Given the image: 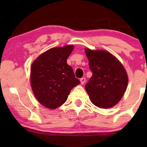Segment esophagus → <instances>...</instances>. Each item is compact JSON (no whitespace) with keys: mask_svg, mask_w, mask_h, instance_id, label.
<instances>
[{"mask_svg":"<svg viewBox=\"0 0 147 147\" xmlns=\"http://www.w3.org/2000/svg\"><path fill=\"white\" fill-rule=\"evenodd\" d=\"M80 82H81V84H84L86 82V78H84V77H82V78L80 79Z\"/></svg>","mask_w":147,"mask_h":147,"instance_id":"esophagus-1","label":"esophagus"}]
</instances>
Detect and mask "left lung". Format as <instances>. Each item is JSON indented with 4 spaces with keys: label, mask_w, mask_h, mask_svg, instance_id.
Here are the masks:
<instances>
[{
    "label": "left lung",
    "mask_w": 147,
    "mask_h": 147,
    "mask_svg": "<svg viewBox=\"0 0 147 147\" xmlns=\"http://www.w3.org/2000/svg\"><path fill=\"white\" fill-rule=\"evenodd\" d=\"M92 77L85 88L94 105L109 109L117 104L124 95L128 76L122 64L110 52L85 49Z\"/></svg>",
    "instance_id": "left-lung-1"
}]
</instances>
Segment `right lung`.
<instances>
[{
	"instance_id": "obj_1",
	"label": "right lung",
	"mask_w": 147,
	"mask_h": 147,
	"mask_svg": "<svg viewBox=\"0 0 147 147\" xmlns=\"http://www.w3.org/2000/svg\"><path fill=\"white\" fill-rule=\"evenodd\" d=\"M72 45L53 48L40 55L32 64L30 82L40 104L55 109L65 102L70 90L80 84L67 63Z\"/></svg>"
}]
</instances>
